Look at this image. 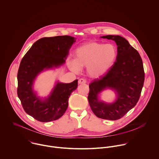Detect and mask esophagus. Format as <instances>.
<instances>
[{
  "instance_id": "34e87169",
  "label": "esophagus",
  "mask_w": 159,
  "mask_h": 159,
  "mask_svg": "<svg viewBox=\"0 0 159 159\" xmlns=\"http://www.w3.org/2000/svg\"><path fill=\"white\" fill-rule=\"evenodd\" d=\"M86 83V81L84 80V79H83V78H81L78 80V84H85Z\"/></svg>"
}]
</instances>
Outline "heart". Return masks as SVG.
Wrapping results in <instances>:
<instances>
[{"label":"heart","instance_id":"heart-1","mask_svg":"<svg viewBox=\"0 0 159 159\" xmlns=\"http://www.w3.org/2000/svg\"><path fill=\"white\" fill-rule=\"evenodd\" d=\"M117 56L118 50L114 44L89 41L76 49L75 60H68L67 64L70 70L76 73L81 68L87 67L88 75L98 78L111 70Z\"/></svg>","mask_w":159,"mask_h":159}]
</instances>
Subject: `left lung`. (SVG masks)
I'll return each instance as SVG.
<instances>
[{
  "instance_id": "obj_1",
  "label": "left lung",
  "mask_w": 159,
  "mask_h": 159,
  "mask_svg": "<svg viewBox=\"0 0 159 159\" xmlns=\"http://www.w3.org/2000/svg\"><path fill=\"white\" fill-rule=\"evenodd\" d=\"M101 38L116 42L118 56L111 70L89 85L88 99L91 110L98 117L115 120L122 117L138 102L144 82L143 66L138 52L124 37L106 35ZM107 89L116 93V99L113 103H106L99 99V94Z\"/></svg>"
}]
</instances>
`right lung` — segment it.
I'll return each mask as SVG.
<instances>
[{
    "mask_svg": "<svg viewBox=\"0 0 159 159\" xmlns=\"http://www.w3.org/2000/svg\"><path fill=\"white\" fill-rule=\"evenodd\" d=\"M75 40L68 35L42 38L33 44L20 62L17 74L18 97L24 111L40 122L55 120L64 114L78 80L70 83L57 81L50 94L44 99L34 90V83L42 71L65 64Z\"/></svg>",
    "mask_w": 159,
    "mask_h": 159,
    "instance_id": "1",
    "label": "right lung"
}]
</instances>
